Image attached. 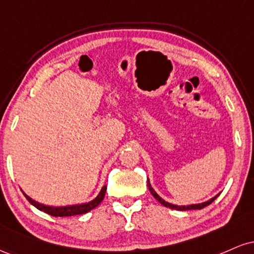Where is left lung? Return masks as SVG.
Returning a JSON list of instances; mask_svg holds the SVG:
<instances>
[{
  "instance_id": "left-lung-1",
  "label": "left lung",
  "mask_w": 254,
  "mask_h": 254,
  "mask_svg": "<svg viewBox=\"0 0 254 254\" xmlns=\"http://www.w3.org/2000/svg\"><path fill=\"white\" fill-rule=\"evenodd\" d=\"M148 188H149V191H150V193L153 194L154 198H155L156 200H159V202L161 203L162 205L167 206V208L174 209V210H180V211H184V210H196V209H203V208H205L206 205H209V204H211L212 202H214V200L216 199L217 196H218V194H217V196H215L214 198H211V199H210V200H208V202H204V203H200V204H192V205L179 206V205H174V204H171V203L166 202V200L162 199V198L160 197L159 194H157L155 191H154V189L151 188V186H150V184H149V180H148Z\"/></svg>"
}]
</instances>
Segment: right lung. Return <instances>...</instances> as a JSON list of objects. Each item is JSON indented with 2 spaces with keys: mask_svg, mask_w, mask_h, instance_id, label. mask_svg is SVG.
Listing matches in <instances>:
<instances>
[{
  "mask_svg": "<svg viewBox=\"0 0 254 254\" xmlns=\"http://www.w3.org/2000/svg\"><path fill=\"white\" fill-rule=\"evenodd\" d=\"M105 193H106V186H104L103 189H101L100 193L98 194V197L95 198V199H93L92 202L89 203H86V204H77V205H69V206H49V205H44V204H40L36 202V200H33L32 198H30L28 196L25 197L27 198V200L30 202L32 205L36 206L37 209H39V210H42L44 212H46V214L51 215V216H74V215H82V214H86V212H88L90 210H93L94 208H97V206L103 202L104 197H105Z\"/></svg>",
  "mask_w": 254,
  "mask_h": 254,
  "instance_id": "1",
  "label": "right lung"
}]
</instances>
